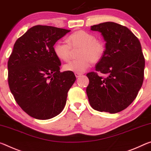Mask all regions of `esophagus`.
<instances>
[{
  "label": "esophagus",
  "mask_w": 151,
  "mask_h": 151,
  "mask_svg": "<svg viewBox=\"0 0 151 151\" xmlns=\"http://www.w3.org/2000/svg\"><path fill=\"white\" fill-rule=\"evenodd\" d=\"M81 74H82V73H75V76H76V78H79V77H80V76L81 75Z\"/></svg>",
  "instance_id": "34e87169"
}]
</instances>
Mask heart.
I'll return each mask as SVG.
<instances>
[{"label": "heart", "instance_id": "b5f03b06", "mask_svg": "<svg viewBox=\"0 0 151 151\" xmlns=\"http://www.w3.org/2000/svg\"><path fill=\"white\" fill-rule=\"evenodd\" d=\"M68 43L58 41L53 46L55 56L60 60L68 61L71 58L72 49L80 48L79 58L70 61L64 65V70L75 73H83L90 68L92 62L97 63L103 58L106 45L102 41L96 39L92 33L80 30L71 33L68 37Z\"/></svg>", "mask_w": 151, "mask_h": 151}]
</instances>
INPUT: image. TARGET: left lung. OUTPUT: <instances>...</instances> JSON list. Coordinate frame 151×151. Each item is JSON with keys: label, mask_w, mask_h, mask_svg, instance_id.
Wrapping results in <instances>:
<instances>
[{"label": "left lung", "mask_w": 151, "mask_h": 151, "mask_svg": "<svg viewBox=\"0 0 151 151\" xmlns=\"http://www.w3.org/2000/svg\"><path fill=\"white\" fill-rule=\"evenodd\" d=\"M91 30L100 32L106 43L96 72L86 74L90 80L86 88L89 102L100 112H119L134 100L142 87L145 60L141 45L127 27L113 22L93 25Z\"/></svg>", "instance_id": "1"}]
</instances>
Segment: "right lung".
Masks as SVG:
<instances>
[{"instance_id":"1","label":"right lung","mask_w":151,"mask_h":151,"mask_svg":"<svg viewBox=\"0 0 151 151\" xmlns=\"http://www.w3.org/2000/svg\"><path fill=\"white\" fill-rule=\"evenodd\" d=\"M70 30L36 25L16 41L8 61L10 90L18 105L39 120L55 117L65 107L76 80L72 71L60 72L53 45Z\"/></svg>"}]
</instances>
